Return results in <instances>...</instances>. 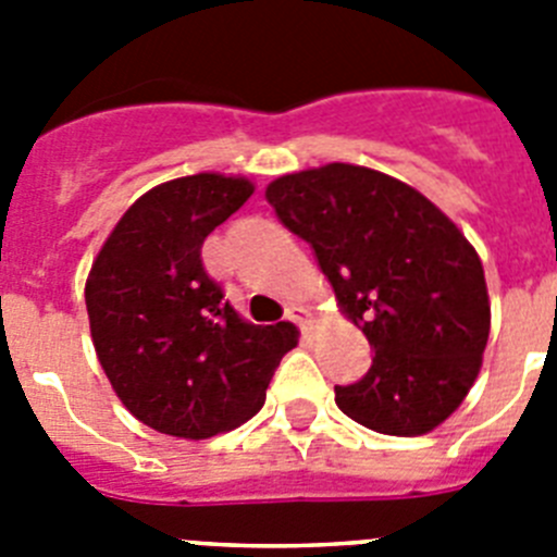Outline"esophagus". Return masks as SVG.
Instances as JSON below:
<instances>
[{
    "label": "esophagus",
    "mask_w": 557,
    "mask_h": 557,
    "mask_svg": "<svg viewBox=\"0 0 557 557\" xmlns=\"http://www.w3.org/2000/svg\"><path fill=\"white\" fill-rule=\"evenodd\" d=\"M284 318H287L289 323H295V326L301 329V332H309V329H312V314H309V309L298 307V304H293V307H287V312H284Z\"/></svg>",
    "instance_id": "1"
}]
</instances>
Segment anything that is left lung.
<instances>
[{"mask_svg":"<svg viewBox=\"0 0 557 557\" xmlns=\"http://www.w3.org/2000/svg\"><path fill=\"white\" fill-rule=\"evenodd\" d=\"M284 228L314 250L373 362L334 401L382 435H424L474 385L491 332L476 250L444 211L385 172L326 164L264 191Z\"/></svg>","mask_w":557,"mask_h":557,"instance_id":"8db88e82","label":"left lung"}]
</instances>
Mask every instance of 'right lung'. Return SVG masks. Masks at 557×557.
Segmentation results:
<instances>
[{"label": "right lung", "instance_id": "obj_1", "mask_svg": "<svg viewBox=\"0 0 557 557\" xmlns=\"http://www.w3.org/2000/svg\"><path fill=\"white\" fill-rule=\"evenodd\" d=\"M253 195L245 178L166 181L122 214L86 282L97 357L122 405L175 437H211L262 410L293 323L253 326L225 301L200 248Z\"/></svg>", "mask_w": 557, "mask_h": 557}]
</instances>
